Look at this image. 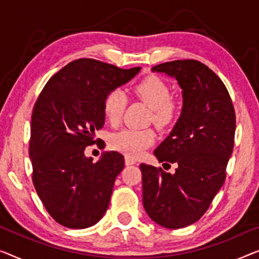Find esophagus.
<instances>
[{
    "label": "esophagus",
    "mask_w": 259,
    "mask_h": 259,
    "mask_svg": "<svg viewBox=\"0 0 259 259\" xmlns=\"http://www.w3.org/2000/svg\"><path fill=\"white\" fill-rule=\"evenodd\" d=\"M136 164V160L133 159V158L129 157V156H125V165L126 166H129V165H134Z\"/></svg>",
    "instance_id": "1"
}]
</instances>
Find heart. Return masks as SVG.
Masks as SVG:
<instances>
[{
    "label": "heart",
    "instance_id": "1",
    "mask_svg": "<svg viewBox=\"0 0 259 259\" xmlns=\"http://www.w3.org/2000/svg\"><path fill=\"white\" fill-rule=\"evenodd\" d=\"M131 93L146 106L151 108V121L158 128H168L175 124L181 110L178 100L169 98L168 84L156 75H149L131 88ZM128 103L125 93L115 88L106 95L103 114L110 125L116 126L121 122ZM156 142V134L150 128L123 129L110 138V146L129 157H140Z\"/></svg>",
    "mask_w": 259,
    "mask_h": 259
}]
</instances>
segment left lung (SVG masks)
I'll return each instance as SVG.
<instances>
[{"mask_svg": "<svg viewBox=\"0 0 259 259\" xmlns=\"http://www.w3.org/2000/svg\"><path fill=\"white\" fill-rule=\"evenodd\" d=\"M152 71L175 76L183 90L180 118L154 150L159 163H176L175 175L141 164L143 204L150 219L168 229L201 219L226 180L236 115L225 83L194 59L173 60Z\"/></svg>", "mask_w": 259, "mask_h": 259, "instance_id": "obj_1", "label": "left lung"}]
</instances>
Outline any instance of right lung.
Masks as SVG:
<instances>
[{"instance_id":"add662e5","label":"right lung","mask_w":259,"mask_h":259,"mask_svg":"<svg viewBox=\"0 0 259 259\" xmlns=\"http://www.w3.org/2000/svg\"><path fill=\"white\" fill-rule=\"evenodd\" d=\"M140 69L81 58L57 72L38 96L30 129L32 183L45 209L59 225L83 229L105 215L124 157L109 151L93 163L84 149L100 141L95 131L105 124L106 95Z\"/></svg>"}]
</instances>
